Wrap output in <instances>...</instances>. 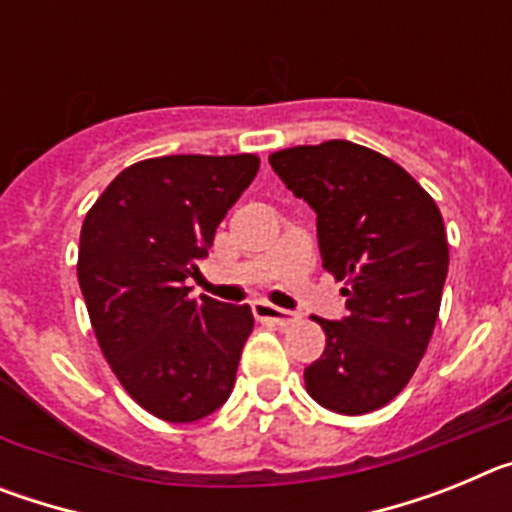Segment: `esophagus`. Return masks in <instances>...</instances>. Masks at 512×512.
<instances>
[{"instance_id":"esophagus-1","label":"esophagus","mask_w":512,"mask_h":512,"mask_svg":"<svg viewBox=\"0 0 512 512\" xmlns=\"http://www.w3.org/2000/svg\"><path fill=\"white\" fill-rule=\"evenodd\" d=\"M253 315H256V320H261V323H274V325H292L297 320L295 312L289 310H282V307L271 305V302H253Z\"/></svg>"}]
</instances>
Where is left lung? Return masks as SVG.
<instances>
[{"mask_svg": "<svg viewBox=\"0 0 512 512\" xmlns=\"http://www.w3.org/2000/svg\"><path fill=\"white\" fill-rule=\"evenodd\" d=\"M269 164L318 215L323 269L346 297V318H315L325 351L305 369L307 392L341 415L384 408L436 328L449 271L441 210L400 164L351 140L284 148Z\"/></svg>", "mask_w": 512, "mask_h": 512, "instance_id": "8db88e82", "label": "left lung"}]
</instances>
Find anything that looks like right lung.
<instances>
[{"instance_id": "add662e5", "label": "right lung", "mask_w": 512, "mask_h": 512, "mask_svg": "<svg viewBox=\"0 0 512 512\" xmlns=\"http://www.w3.org/2000/svg\"><path fill=\"white\" fill-rule=\"evenodd\" d=\"M259 156H158L112 179L84 217L79 287L104 359L130 397L166 423H194L230 397L248 305L189 297L217 225Z\"/></svg>"}]
</instances>
